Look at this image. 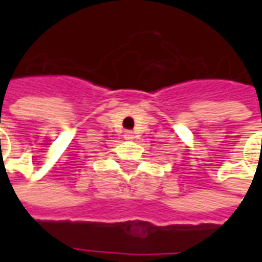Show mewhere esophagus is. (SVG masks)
<instances>
[{"label": "esophagus", "mask_w": 262, "mask_h": 262, "mask_svg": "<svg viewBox=\"0 0 262 262\" xmlns=\"http://www.w3.org/2000/svg\"><path fill=\"white\" fill-rule=\"evenodd\" d=\"M125 137L126 139H132V132H126Z\"/></svg>", "instance_id": "34e87169"}]
</instances>
